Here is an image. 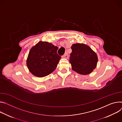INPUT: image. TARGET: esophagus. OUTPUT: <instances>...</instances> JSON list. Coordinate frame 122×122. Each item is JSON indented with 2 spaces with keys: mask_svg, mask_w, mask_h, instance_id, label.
Returning a JSON list of instances; mask_svg holds the SVG:
<instances>
[{
  "mask_svg": "<svg viewBox=\"0 0 122 122\" xmlns=\"http://www.w3.org/2000/svg\"><path fill=\"white\" fill-rule=\"evenodd\" d=\"M63 58H65V59H68V54H67V53H66L64 55H63L62 57Z\"/></svg>",
  "mask_w": 122,
  "mask_h": 122,
  "instance_id": "1",
  "label": "esophagus"
}]
</instances>
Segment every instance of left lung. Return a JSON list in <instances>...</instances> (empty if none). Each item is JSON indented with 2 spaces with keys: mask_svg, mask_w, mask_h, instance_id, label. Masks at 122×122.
Segmentation results:
<instances>
[{
  "mask_svg": "<svg viewBox=\"0 0 122 122\" xmlns=\"http://www.w3.org/2000/svg\"><path fill=\"white\" fill-rule=\"evenodd\" d=\"M69 59L73 70L81 75H88L96 68L98 61L97 54L88 46L75 44L71 46Z\"/></svg>",
  "mask_w": 122,
  "mask_h": 122,
  "instance_id": "1",
  "label": "left lung"
}]
</instances>
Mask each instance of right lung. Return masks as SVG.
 I'll return each instance as SVG.
<instances>
[{
    "mask_svg": "<svg viewBox=\"0 0 122 122\" xmlns=\"http://www.w3.org/2000/svg\"><path fill=\"white\" fill-rule=\"evenodd\" d=\"M58 47L47 42L40 41L30 50L26 66L34 76H46L55 70L61 58L57 54Z\"/></svg>",
    "mask_w": 122,
    "mask_h": 122,
    "instance_id": "obj_1",
    "label": "right lung"
}]
</instances>
